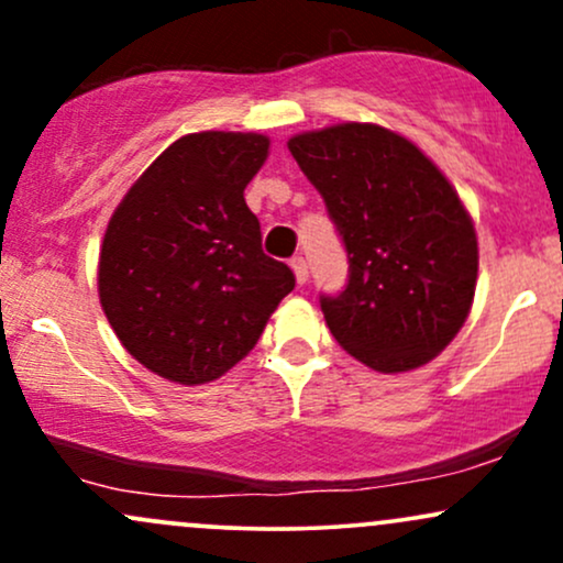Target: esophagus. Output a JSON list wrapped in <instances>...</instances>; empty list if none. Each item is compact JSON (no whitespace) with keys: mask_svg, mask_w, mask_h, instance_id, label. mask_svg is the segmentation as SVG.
Returning <instances> with one entry per match:
<instances>
[{"mask_svg":"<svg viewBox=\"0 0 563 563\" xmlns=\"http://www.w3.org/2000/svg\"><path fill=\"white\" fill-rule=\"evenodd\" d=\"M290 269H294V275H296V280H299V286H303V283H307V277H309L307 260H303V256H294V260H290Z\"/></svg>","mask_w":563,"mask_h":563,"instance_id":"1","label":"esophagus"}]
</instances>
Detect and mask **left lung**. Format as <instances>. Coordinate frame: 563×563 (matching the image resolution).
Returning <instances> with one entry per match:
<instances>
[{"label":"left lung","instance_id":"8db88e82","mask_svg":"<svg viewBox=\"0 0 563 563\" xmlns=\"http://www.w3.org/2000/svg\"><path fill=\"white\" fill-rule=\"evenodd\" d=\"M325 200L349 277L320 309L341 346L380 373L437 357L468 318L479 251L442 172L376 124H339L288 142Z\"/></svg>","mask_w":563,"mask_h":563}]
</instances>
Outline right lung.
I'll return each mask as SVG.
<instances>
[{"instance_id":"1","label":"right lung","mask_w":563,"mask_h":563,"mask_svg":"<svg viewBox=\"0 0 563 563\" xmlns=\"http://www.w3.org/2000/svg\"><path fill=\"white\" fill-rule=\"evenodd\" d=\"M264 134L200 132L147 166L106 230L100 303L137 363L177 384H206L254 349L296 286L262 251L243 190L262 169Z\"/></svg>"}]
</instances>
